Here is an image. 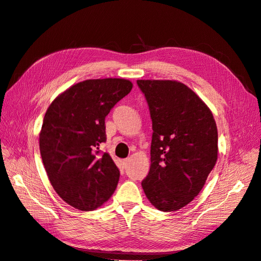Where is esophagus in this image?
Instances as JSON below:
<instances>
[{"instance_id": "1", "label": "esophagus", "mask_w": 261, "mask_h": 261, "mask_svg": "<svg viewBox=\"0 0 261 261\" xmlns=\"http://www.w3.org/2000/svg\"><path fill=\"white\" fill-rule=\"evenodd\" d=\"M128 162H129V159H124V160L122 161V165H123L124 169H126V167H127Z\"/></svg>"}]
</instances>
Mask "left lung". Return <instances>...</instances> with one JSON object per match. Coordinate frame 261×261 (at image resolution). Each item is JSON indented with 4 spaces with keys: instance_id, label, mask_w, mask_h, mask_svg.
Wrapping results in <instances>:
<instances>
[{
    "instance_id": "1",
    "label": "left lung",
    "mask_w": 261,
    "mask_h": 261,
    "mask_svg": "<svg viewBox=\"0 0 261 261\" xmlns=\"http://www.w3.org/2000/svg\"><path fill=\"white\" fill-rule=\"evenodd\" d=\"M152 120L151 165L141 186L161 211H176L202 189L218 159V129L209 108L176 81H137Z\"/></svg>"
}]
</instances>
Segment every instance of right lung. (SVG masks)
I'll list each match as a JSON object with an SVG mask.
<instances>
[{"label": "right lung", "instance_id": "add662e5", "mask_svg": "<svg viewBox=\"0 0 261 261\" xmlns=\"http://www.w3.org/2000/svg\"><path fill=\"white\" fill-rule=\"evenodd\" d=\"M133 88L122 78L88 80L54 99L39 136L40 153L54 191L69 206L96 210L114 193L120 179L106 143V116Z\"/></svg>", "mask_w": 261, "mask_h": 261}]
</instances>
